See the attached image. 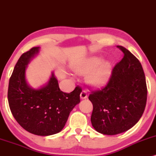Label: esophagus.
Returning a JSON list of instances; mask_svg holds the SVG:
<instances>
[{
  "label": "esophagus",
  "mask_w": 156,
  "mask_h": 156,
  "mask_svg": "<svg viewBox=\"0 0 156 156\" xmlns=\"http://www.w3.org/2000/svg\"><path fill=\"white\" fill-rule=\"evenodd\" d=\"M87 97V92L85 91V90H83V91L81 92V94H80V98H81L82 99H86Z\"/></svg>",
  "instance_id": "obj_1"
}]
</instances>
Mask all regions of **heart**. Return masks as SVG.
<instances>
[{
  "label": "heart",
  "mask_w": 156,
  "mask_h": 156,
  "mask_svg": "<svg viewBox=\"0 0 156 156\" xmlns=\"http://www.w3.org/2000/svg\"><path fill=\"white\" fill-rule=\"evenodd\" d=\"M111 64L102 61L100 57H93L76 64L73 67L75 73L86 75L87 83L93 87H101L108 83L111 74Z\"/></svg>",
  "instance_id": "b5f03b06"
}]
</instances>
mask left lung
Returning a JSON list of instances; mask_svg holds the SVG:
<instances>
[{
    "instance_id": "8db88e82",
    "label": "left lung",
    "mask_w": 156,
    "mask_h": 156,
    "mask_svg": "<svg viewBox=\"0 0 156 156\" xmlns=\"http://www.w3.org/2000/svg\"><path fill=\"white\" fill-rule=\"evenodd\" d=\"M124 57L112 71L103 89L93 92L92 126L104 135H116L130 130L144 113L147 97L146 79L139 59L118 45Z\"/></svg>"
}]
</instances>
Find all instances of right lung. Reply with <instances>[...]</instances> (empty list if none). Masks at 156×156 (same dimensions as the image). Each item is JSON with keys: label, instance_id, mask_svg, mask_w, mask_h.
I'll use <instances>...</instances> for the list:
<instances>
[{"label": "right lung", "instance_id": "add662e5", "mask_svg": "<svg viewBox=\"0 0 156 156\" xmlns=\"http://www.w3.org/2000/svg\"><path fill=\"white\" fill-rule=\"evenodd\" d=\"M34 47L23 54L14 68L8 89V101L14 118L23 129L37 136H51L63 129L70 113L80 102L82 89L78 86L69 94L62 92L51 72L45 85L33 88L26 81L27 65L39 54Z\"/></svg>", "mask_w": 156, "mask_h": 156}]
</instances>
